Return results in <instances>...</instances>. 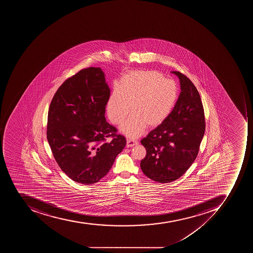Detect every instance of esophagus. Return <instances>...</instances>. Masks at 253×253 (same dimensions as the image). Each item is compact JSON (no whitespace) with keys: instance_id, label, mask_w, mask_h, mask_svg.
<instances>
[{"instance_id":"1","label":"esophagus","mask_w":253,"mask_h":253,"mask_svg":"<svg viewBox=\"0 0 253 253\" xmlns=\"http://www.w3.org/2000/svg\"><path fill=\"white\" fill-rule=\"evenodd\" d=\"M137 144V141H135V140L127 139V141H126V147H132V146H134Z\"/></svg>"}]
</instances>
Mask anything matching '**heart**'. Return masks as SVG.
Segmentation results:
<instances>
[{"mask_svg":"<svg viewBox=\"0 0 253 253\" xmlns=\"http://www.w3.org/2000/svg\"><path fill=\"white\" fill-rule=\"evenodd\" d=\"M178 88L172 80L156 71H134L126 76L115 88L107 104V115L121 132L136 138L145 127H156L166 120L175 107Z\"/></svg>","mask_w":253,"mask_h":253,"instance_id":"obj_1","label":"heart"}]
</instances>
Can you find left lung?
<instances>
[{
  "label": "left lung",
  "instance_id": "1",
  "mask_svg": "<svg viewBox=\"0 0 253 253\" xmlns=\"http://www.w3.org/2000/svg\"><path fill=\"white\" fill-rule=\"evenodd\" d=\"M181 92L170 116L141 140L146 155L141 169L148 178L158 183L179 179L191 167L199 153L205 133L201 98L191 80L180 72Z\"/></svg>",
  "mask_w": 253,
  "mask_h": 253
}]
</instances>
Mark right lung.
Masks as SVG:
<instances>
[{
  "label": "right lung",
  "mask_w": 253,
  "mask_h": 253,
  "mask_svg": "<svg viewBox=\"0 0 253 253\" xmlns=\"http://www.w3.org/2000/svg\"><path fill=\"white\" fill-rule=\"evenodd\" d=\"M109 97L101 69L88 67L66 80L50 102L48 142L60 169L77 183L100 181L125 147L124 136L106 122Z\"/></svg>",
  "instance_id": "add662e5"
}]
</instances>
